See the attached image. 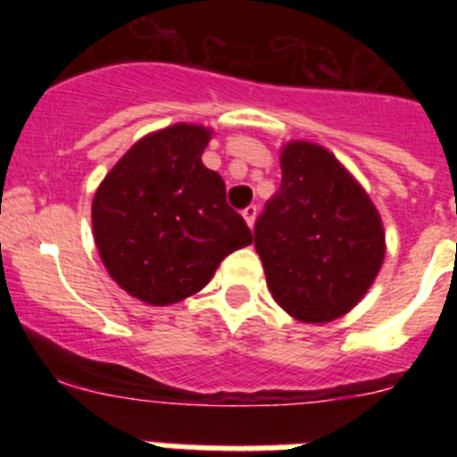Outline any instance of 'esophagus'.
I'll use <instances>...</instances> for the list:
<instances>
[{
	"label": "esophagus",
	"instance_id": "esophagus-1",
	"mask_svg": "<svg viewBox=\"0 0 457 457\" xmlns=\"http://www.w3.org/2000/svg\"><path fill=\"white\" fill-rule=\"evenodd\" d=\"M256 215H258L256 205H247V208L242 210V217H245V221L249 224V228H253V224H256Z\"/></svg>",
	"mask_w": 457,
	"mask_h": 457
}]
</instances>
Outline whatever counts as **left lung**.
Wrapping results in <instances>:
<instances>
[{
    "label": "left lung",
    "mask_w": 457,
    "mask_h": 457,
    "mask_svg": "<svg viewBox=\"0 0 457 457\" xmlns=\"http://www.w3.org/2000/svg\"><path fill=\"white\" fill-rule=\"evenodd\" d=\"M281 187L253 228L268 288L309 325L345 316L385 263V226L366 189L313 141L281 146Z\"/></svg>",
    "instance_id": "left-lung-1"
}]
</instances>
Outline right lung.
Masks as SVG:
<instances>
[{
    "instance_id": "obj_1",
    "label": "right lung",
    "mask_w": 457,
    "mask_h": 457,
    "mask_svg": "<svg viewBox=\"0 0 457 457\" xmlns=\"http://www.w3.org/2000/svg\"><path fill=\"white\" fill-rule=\"evenodd\" d=\"M212 130L176 123L141 137L96 189L93 237L109 277L151 306L199 293L252 231L201 162Z\"/></svg>"
}]
</instances>
